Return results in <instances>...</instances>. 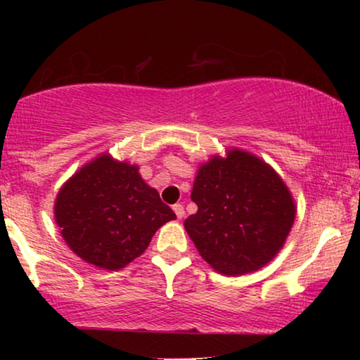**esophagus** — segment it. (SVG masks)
Returning a JSON list of instances; mask_svg holds the SVG:
<instances>
[{
  "label": "esophagus",
  "instance_id": "1",
  "mask_svg": "<svg viewBox=\"0 0 360 360\" xmlns=\"http://www.w3.org/2000/svg\"><path fill=\"white\" fill-rule=\"evenodd\" d=\"M174 211H175L176 218H179V219H181L185 216V210H184V206H181V205H174Z\"/></svg>",
  "mask_w": 360,
  "mask_h": 360
}]
</instances>
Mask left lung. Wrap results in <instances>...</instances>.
<instances>
[{
  "label": "left lung",
  "mask_w": 360,
  "mask_h": 360,
  "mask_svg": "<svg viewBox=\"0 0 360 360\" xmlns=\"http://www.w3.org/2000/svg\"><path fill=\"white\" fill-rule=\"evenodd\" d=\"M185 229L201 257L228 277L275 259L292 231L297 205L282 176L252 152L231 147L196 172Z\"/></svg>",
  "instance_id": "obj_1"
}]
</instances>
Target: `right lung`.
<instances>
[{"label":"right lung","instance_id":"add662e5","mask_svg":"<svg viewBox=\"0 0 360 360\" xmlns=\"http://www.w3.org/2000/svg\"><path fill=\"white\" fill-rule=\"evenodd\" d=\"M53 218L73 254L98 269L121 270L176 216L146 184L139 167L105 152L62 185Z\"/></svg>","mask_w":360,"mask_h":360}]
</instances>
